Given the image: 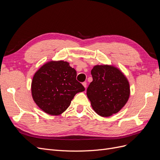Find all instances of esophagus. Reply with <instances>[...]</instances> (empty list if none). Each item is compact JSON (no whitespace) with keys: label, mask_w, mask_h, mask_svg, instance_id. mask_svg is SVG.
Segmentation results:
<instances>
[{"label":"esophagus","mask_w":160,"mask_h":160,"mask_svg":"<svg viewBox=\"0 0 160 160\" xmlns=\"http://www.w3.org/2000/svg\"><path fill=\"white\" fill-rule=\"evenodd\" d=\"M82 84H83V85L84 86V88H86V87H87V82H83V83H82Z\"/></svg>","instance_id":"34e87169"}]
</instances>
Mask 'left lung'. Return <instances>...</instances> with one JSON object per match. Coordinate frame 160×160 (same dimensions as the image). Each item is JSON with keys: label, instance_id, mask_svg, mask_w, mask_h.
Instances as JSON below:
<instances>
[{"label": "left lung", "instance_id": "obj_1", "mask_svg": "<svg viewBox=\"0 0 160 160\" xmlns=\"http://www.w3.org/2000/svg\"><path fill=\"white\" fill-rule=\"evenodd\" d=\"M87 95L95 112L102 117L118 113L127 103L130 89L126 77L113 66L96 65Z\"/></svg>", "mask_w": 160, "mask_h": 160}]
</instances>
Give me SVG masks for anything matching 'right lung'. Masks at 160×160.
<instances>
[{
  "instance_id": "add662e5",
  "label": "right lung",
  "mask_w": 160,
  "mask_h": 160,
  "mask_svg": "<svg viewBox=\"0 0 160 160\" xmlns=\"http://www.w3.org/2000/svg\"><path fill=\"white\" fill-rule=\"evenodd\" d=\"M76 77L75 69L66 61L47 62L33 77L31 91L34 101L48 114L62 113L68 108L76 93L85 91Z\"/></svg>"
}]
</instances>
